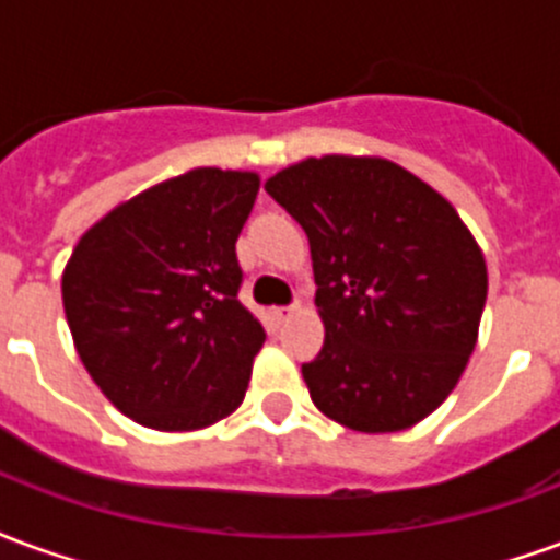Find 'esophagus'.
Here are the masks:
<instances>
[{"mask_svg": "<svg viewBox=\"0 0 560 560\" xmlns=\"http://www.w3.org/2000/svg\"><path fill=\"white\" fill-rule=\"evenodd\" d=\"M300 312V303L296 305H284V308H272V317L279 320V324H284V320H291L293 315Z\"/></svg>", "mask_w": 560, "mask_h": 560, "instance_id": "esophagus-1", "label": "esophagus"}]
</instances>
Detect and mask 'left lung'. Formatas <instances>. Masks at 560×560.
<instances>
[{
    "mask_svg": "<svg viewBox=\"0 0 560 560\" xmlns=\"http://www.w3.org/2000/svg\"><path fill=\"white\" fill-rule=\"evenodd\" d=\"M303 224L324 348L303 365L320 413L365 434L438 411L477 348L489 272L453 203L381 155H320L267 179Z\"/></svg>",
    "mask_w": 560,
    "mask_h": 560,
    "instance_id": "1",
    "label": "left lung"
}]
</instances>
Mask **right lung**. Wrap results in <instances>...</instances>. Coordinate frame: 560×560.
<instances>
[{
	"label": "right lung",
	"instance_id": "right-lung-1",
	"mask_svg": "<svg viewBox=\"0 0 560 560\" xmlns=\"http://www.w3.org/2000/svg\"><path fill=\"white\" fill-rule=\"evenodd\" d=\"M255 171L195 167L92 224L62 269L80 363L114 408L155 432H197L245 399L267 332L236 300V240Z\"/></svg>",
	"mask_w": 560,
	"mask_h": 560
}]
</instances>
